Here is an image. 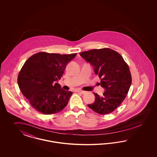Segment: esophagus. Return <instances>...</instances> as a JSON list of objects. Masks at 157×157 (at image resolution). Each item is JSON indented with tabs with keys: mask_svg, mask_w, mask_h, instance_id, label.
I'll return each mask as SVG.
<instances>
[{
	"mask_svg": "<svg viewBox=\"0 0 157 157\" xmlns=\"http://www.w3.org/2000/svg\"><path fill=\"white\" fill-rule=\"evenodd\" d=\"M76 92H79V93H81V94H84L86 93V91H83V90H77Z\"/></svg>",
	"mask_w": 157,
	"mask_h": 157,
	"instance_id": "34e87169",
	"label": "esophagus"
}]
</instances>
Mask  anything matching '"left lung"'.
I'll use <instances>...</instances> for the list:
<instances>
[{"mask_svg":"<svg viewBox=\"0 0 157 157\" xmlns=\"http://www.w3.org/2000/svg\"><path fill=\"white\" fill-rule=\"evenodd\" d=\"M80 56L94 67L95 75L101 79L104 88L102 96L94 93V103L88 105L99 114L113 112L125 99L131 86L132 78L127 63L119 53L109 48L82 52Z\"/></svg>","mask_w":157,"mask_h":157,"instance_id":"left-lung-1","label":"left lung"}]
</instances>
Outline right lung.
Listing matches in <instances>:
<instances>
[{"label": "right lung", "instance_id": "add662e5", "mask_svg": "<svg viewBox=\"0 0 157 157\" xmlns=\"http://www.w3.org/2000/svg\"><path fill=\"white\" fill-rule=\"evenodd\" d=\"M76 53L60 55L39 52L27 60L17 77V83L30 105L45 115L59 112L65 108L72 94L62 90L58 83L67 63Z\"/></svg>", "mask_w": 157, "mask_h": 157}]
</instances>
